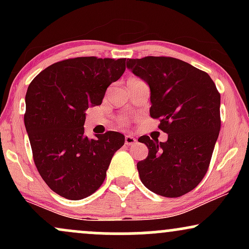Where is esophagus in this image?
Masks as SVG:
<instances>
[{
	"label": "esophagus",
	"mask_w": 249,
	"mask_h": 249,
	"mask_svg": "<svg viewBox=\"0 0 249 249\" xmlns=\"http://www.w3.org/2000/svg\"><path fill=\"white\" fill-rule=\"evenodd\" d=\"M125 144L127 146H133L134 144H137V139L132 136H125Z\"/></svg>",
	"instance_id": "34e87169"
}]
</instances>
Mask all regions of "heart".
<instances>
[{
  "label": "heart",
  "instance_id": "b5f03b06",
  "mask_svg": "<svg viewBox=\"0 0 249 249\" xmlns=\"http://www.w3.org/2000/svg\"><path fill=\"white\" fill-rule=\"evenodd\" d=\"M119 124H121V125L128 124V119L127 118H121V119H119Z\"/></svg>",
  "mask_w": 249,
  "mask_h": 249
}]
</instances>
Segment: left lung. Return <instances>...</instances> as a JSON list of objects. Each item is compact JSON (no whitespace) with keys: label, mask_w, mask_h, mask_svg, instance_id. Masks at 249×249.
Here are the masks:
<instances>
[{"label":"left lung","mask_w":249,"mask_h":249,"mask_svg":"<svg viewBox=\"0 0 249 249\" xmlns=\"http://www.w3.org/2000/svg\"><path fill=\"white\" fill-rule=\"evenodd\" d=\"M127 68L150 85V115L168 134L165 142L142 136L148 148L137 164L152 192L178 198L196 188L210 167L220 119V93L207 72L165 56L128 59Z\"/></svg>","instance_id":"obj_1"}]
</instances>
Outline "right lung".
Wrapping results in <instances>:
<instances>
[{
    "mask_svg": "<svg viewBox=\"0 0 249 249\" xmlns=\"http://www.w3.org/2000/svg\"><path fill=\"white\" fill-rule=\"evenodd\" d=\"M125 58L76 57L53 63L31 81L24 125L37 171L53 192L81 200L95 193L125 137L107 131L84 136L85 112L101 105L105 91L125 71Z\"/></svg>",
    "mask_w": 249,
    "mask_h": 249,
    "instance_id": "1",
    "label": "right lung"
}]
</instances>
